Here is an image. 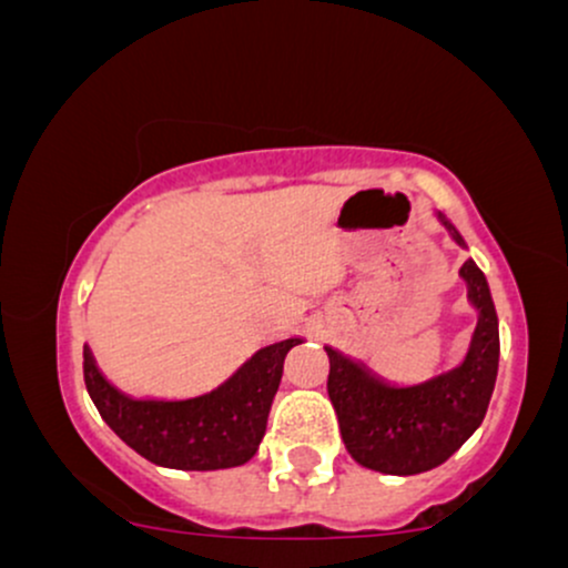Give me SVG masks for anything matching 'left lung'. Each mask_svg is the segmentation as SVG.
I'll list each match as a JSON object with an SVG mask.
<instances>
[{"label": "left lung", "instance_id": "obj_1", "mask_svg": "<svg viewBox=\"0 0 568 568\" xmlns=\"http://www.w3.org/2000/svg\"><path fill=\"white\" fill-rule=\"evenodd\" d=\"M459 245L465 240L446 216ZM467 298L478 310V325L465 361L446 374L414 387H393L363 363L328 352V397L338 433L357 465L387 475H416L443 465L484 422L499 368V323L484 272L473 258L462 264Z\"/></svg>", "mask_w": 568, "mask_h": 568}]
</instances>
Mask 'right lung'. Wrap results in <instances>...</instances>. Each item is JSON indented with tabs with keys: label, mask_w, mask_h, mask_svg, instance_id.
<instances>
[{
	"label": "right lung",
	"mask_w": 568,
	"mask_h": 568,
	"mask_svg": "<svg viewBox=\"0 0 568 568\" xmlns=\"http://www.w3.org/2000/svg\"><path fill=\"white\" fill-rule=\"evenodd\" d=\"M296 344L302 338L258 349L221 387L189 400H135L120 393L103 379L84 344V387L101 419L143 459L171 470H224L256 454L283 379V361Z\"/></svg>",
	"instance_id": "right-lung-1"
}]
</instances>
